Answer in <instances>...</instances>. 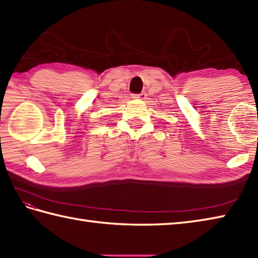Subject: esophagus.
<instances>
[{
	"instance_id": "1",
	"label": "esophagus",
	"mask_w": 258,
	"mask_h": 258,
	"mask_svg": "<svg viewBox=\"0 0 258 258\" xmlns=\"http://www.w3.org/2000/svg\"><path fill=\"white\" fill-rule=\"evenodd\" d=\"M133 98H138V99H142L144 100L146 98V93H141V94H136V95H133Z\"/></svg>"
}]
</instances>
